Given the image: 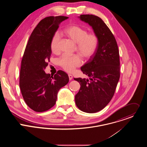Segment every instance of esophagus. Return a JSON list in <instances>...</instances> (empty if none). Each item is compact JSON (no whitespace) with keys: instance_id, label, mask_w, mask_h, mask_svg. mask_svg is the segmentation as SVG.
I'll use <instances>...</instances> for the list:
<instances>
[{"instance_id":"esophagus-1","label":"esophagus","mask_w":147,"mask_h":147,"mask_svg":"<svg viewBox=\"0 0 147 147\" xmlns=\"http://www.w3.org/2000/svg\"><path fill=\"white\" fill-rule=\"evenodd\" d=\"M68 76H69V80H71L73 79V76H72L71 74H69Z\"/></svg>"}]
</instances>
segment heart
<instances>
[{"instance_id":"b5f03b06","label":"heart","mask_w":147,"mask_h":147,"mask_svg":"<svg viewBox=\"0 0 147 147\" xmlns=\"http://www.w3.org/2000/svg\"><path fill=\"white\" fill-rule=\"evenodd\" d=\"M65 36L77 44V51L85 59L91 58L96 52L99 40L97 35L94 33L88 34L87 31L77 26H71L66 28L63 31ZM60 37L58 34H55L51 42L52 51L56 53L59 52V42ZM59 65L65 70L68 72L73 71L76 67L82 64V60L78 55H64L59 60Z\"/></svg>"}]
</instances>
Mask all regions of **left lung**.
<instances>
[{
	"label": "left lung",
	"mask_w": 147,
	"mask_h": 147,
	"mask_svg": "<svg viewBox=\"0 0 147 147\" xmlns=\"http://www.w3.org/2000/svg\"><path fill=\"white\" fill-rule=\"evenodd\" d=\"M78 18L92 27L99 40L96 52L81 67L88 78H74L81 86L75 96L77 107L92 113L105 107L115 94L120 78L119 52L113 34L100 18L92 14Z\"/></svg>",
	"instance_id": "left-lung-1"
}]
</instances>
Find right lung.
Instances as JSON below:
<instances>
[{
	"instance_id": "1",
	"label": "right lung",
	"mask_w": 147,
	"mask_h": 147,
	"mask_svg": "<svg viewBox=\"0 0 147 147\" xmlns=\"http://www.w3.org/2000/svg\"><path fill=\"white\" fill-rule=\"evenodd\" d=\"M68 17L50 16L40 21L30 35L22 60L20 88L23 99L33 111L42 112L53 107L59 90L69 82L61 70L54 76L47 74L52 53L51 42L59 25Z\"/></svg>"
}]
</instances>
